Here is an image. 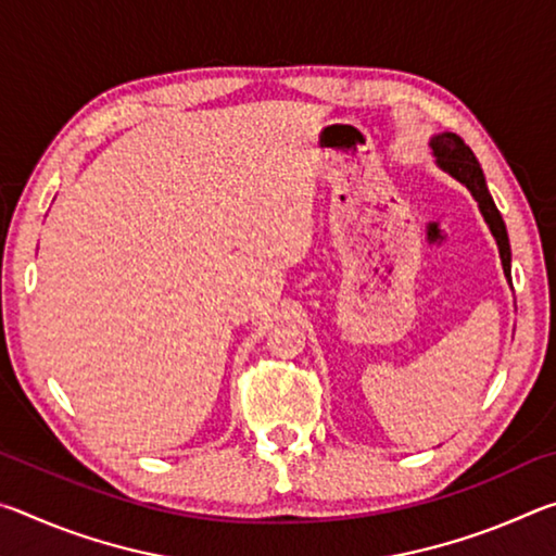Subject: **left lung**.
<instances>
[{"instance_id": "1", "label": "left lung", "mask_w": 556, "mask_h": 556, "mask_svg": "<svg viewBox=\"0 0 556 556\" xmlns=\"http://www.w3.org/2000/svg\"><path fill=\"white\" fill-rule=\"evenodd\" d=\"M431 149H434L439 166L473 193V199L478 201V208H481L488 228H491L493 238L497 240L505 277L510 279V240H507L503 215L495 208L491 193H488L485 176H483L481 164H478V159L473 156V152H470V147L464 142V139L454 135V131H444V135L431 139Z\"/></svg>"}]
</instances>
